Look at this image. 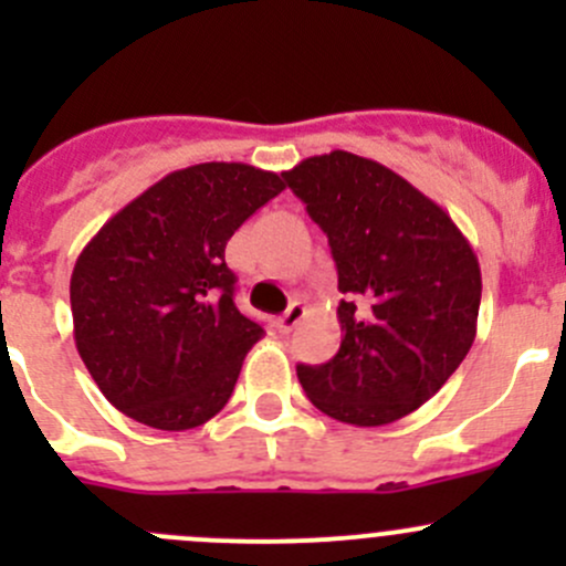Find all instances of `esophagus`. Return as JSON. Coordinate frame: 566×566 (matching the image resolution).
<instances>
[{
	"label": "esophagus",
	"instance_id": "1",
	"mask_svg": "<svg viewBox=\"0 0 566 566\" xmlns=\"http://www.w3.org/2000/svg\"><path fill=\"white\" fill-rule=\"evenodd\" d=\"M304 315H306V306L301 304V301H293V304H290V310L284 312L282 317H279V328H282V331H293L295 325H298L301 319H304Z\"/></svg>",
	"mask_w": 566,
	"mask_h": 566
}]
</instances>
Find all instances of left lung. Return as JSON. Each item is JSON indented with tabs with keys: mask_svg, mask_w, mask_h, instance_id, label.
Returning <instances> with one entry per match:
<instances>
[{
	"mask_svg": "<svg viewBox=\"0 0 566 566\" xmlns=\"http://www.w3.org/2000/svg\"><path fill=\"white\" fill-rule=\"evenodd\" d=\"M328 235L342 345L298 364L325 416L384 427L436 397L476 336L482 271L452 216L373 158L331 150L282 172Z\"/></svg>",
	"mask_w": 566,
	"mask_h": 566,
	"instance_id": "8db88e82",
	"label": "left lung"
}]
</instances>
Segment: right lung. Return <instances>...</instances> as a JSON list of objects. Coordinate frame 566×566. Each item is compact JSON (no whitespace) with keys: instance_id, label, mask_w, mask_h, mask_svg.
I'll return each instance as SVG.
<instances>
[{"instance_id":"obj_1","label":"right lung","mask_w":566,"mask_h":566,"mask_svg":"<svg viewBox=\"0 0 566 566\" xmlns=\"http://www.w3.org/2000/svg\"><path fill=\"white\" fill-rule=\"evenodd\" d=\"M282 191V177L249 164H193L130 199L82 249L73 339L114 408L169 432L224 408L265 334L238 312L224 249Z\"/></svg>"}]
</instances>
